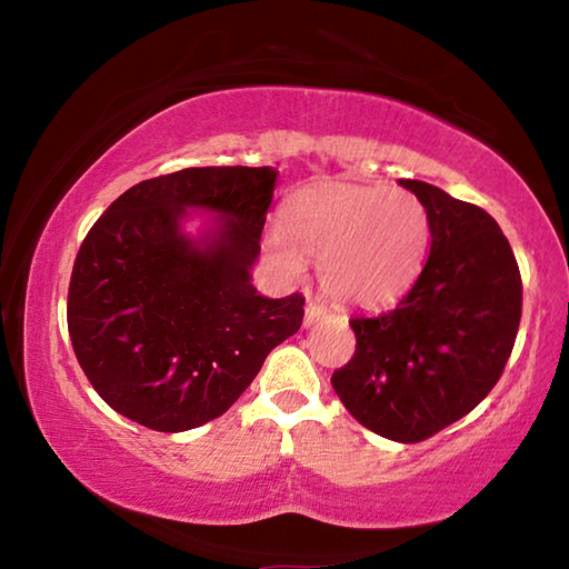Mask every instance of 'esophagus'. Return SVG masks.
Returning <instances> with one entry per match:
<instances>
[{
    "mask_svg": "<svg viewBox=\"0 0 569 569\" xmlns=\"http://www.w3.org/2000/svg\"><path fill=\"white\" fill-rule=\"evenodd\" d=\"M326 313V303L321 298H308L306 303V326H313Z\"/></svg>",
    "mask_w": 569,
    "mask_h": 569,
    "instance_id": "1",
    "label": "esophagus"
}]
</instances>
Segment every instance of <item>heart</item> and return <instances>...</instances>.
<instances>
[{
  "mask_svg": "<svg viewBox=\"0 0 569 569\" xmlns=\"http://www.w3.org/2000/svg\"><path fill=\"white\" fill-rule=\"evenodd\" d=\"M288 271L306 258L321 266L326 293L341 303H381L417 276L429 246V213L407 190L319 186L301 192L288 213V233L268 236Z\"/></svg>",
  "mask_w": 569,
  "mask_h": 569,
  "instance_id": "heart-1",
  "label": "heart"
}]
</instances>
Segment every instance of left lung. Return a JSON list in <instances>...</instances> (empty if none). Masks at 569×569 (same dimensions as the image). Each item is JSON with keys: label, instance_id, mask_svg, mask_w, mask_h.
<instances>
[{"label": "left lung", "instance_id": "1", "mask_svg": "<svg viewBox=\"0 0 569 569\" xmlns=\"http://www.w3.org/2000/svg\"><path fill=\"white\" fill-rule=\"evenodd\" d=\"M429 213V258L383 313L353 316L351 361L331 383L351 417L401 445L467 417L502 377L522 319V276L497 220L421 180H399Z\"/></svg>", "mask_w": 569, "mask_h": 569}]
</instances>
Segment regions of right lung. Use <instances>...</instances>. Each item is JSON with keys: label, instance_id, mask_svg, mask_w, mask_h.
<instances>
[{"label": "right lung", "instance_id": "right-lung-1", "mask_svg": "<svg viewBox=\"0 0 569 569\" xmlns=\"http://www.w3.org/2000/svg\"><path fill=\"white\" fill-rule=\"evenodd\" d=\"M273 186L271 168H186L124 190L90 228L67 329L108 407L170 435L203 427L301 329V293L266 298L250 283ZM188 207L227 223L190 241L179 233Z\"/></svg>", "mask_w": 569, "mask_h": 569}]
</instances>
